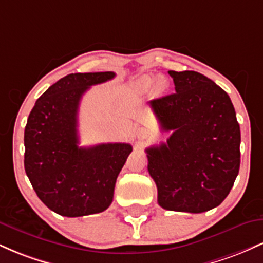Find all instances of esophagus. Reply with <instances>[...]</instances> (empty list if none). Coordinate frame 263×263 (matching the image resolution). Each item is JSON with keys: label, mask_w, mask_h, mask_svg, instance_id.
<instances>
[{"label": "esophagus", "mask_w": 263, "mask_h": 263, "mask_svg": "<svg viewBox=\"0 0 263 263\" xmlns=\"http://www.w3.org/2000/svg\"><path fill=\"white\" fill-rule=\"evenodd\" d=\"M136 135H137L138 140H144V138L148 137V131H147L146 128L141 127V128L137 129V132H136Z\"/></svg>", "instance_id": "esophagus-1"}]
</instances>
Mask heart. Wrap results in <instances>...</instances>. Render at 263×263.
Returning a JSON list of instances; mask_svg holds the SVG:
<instances>
[{"mask_svg": "<svg viewBox=\"0 0 263 263\" xmlns=\"http://www.w3.org/2000/svg\"><path fill=\"white\" fill-rule=\"evenodd\" d=\"M151 84H152V79H151V78H143V79H142V85H143L144 87H148ZM156 87H157V90H163V89H164V87H165L164 80H163V79H157Z\"/></svg>", "mask_w": 263, "mask_h": 263, "instance_id": "1", "label": "heart"}]
</instances>
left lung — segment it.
Wrapping results in <instances>:
<instances>
[{"mask_svg": "<svg viewBox=\"0 0 263 263\" xmlns=\"http://www.w3.org/2000/svg\"><path fill=\"white\" fill-rule=\"evenodd\" d=\"M176 92L151 101L167 143L146 149L163 209L204 213L224 201L240 170V126L219 85L197 71H174Z\"/></svg>", "mask_w": 263, "mask_h": 263, "instance_id": "left-lung-1", "label": "left lung"}]
</instances>
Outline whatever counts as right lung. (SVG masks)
Segmentation results:
<instances>
[{
  "label": "right lung",
  "instance_id": "right-lung-1",
  "mask_svg": "<svg viewBox=\"0 0 263 263\" xmlns=\"http://www.w3.org/2000/svg\"><path fill=\"white\" fill-rule=\"evenodd\" d=\"M114 71L69 74L35 101L25 128V170L43 203L68 218L102 213L112 203L115 184L129 143L79 147L78 111L90 86Z\"/></svg>",
  "mask_w": 263,
  "mask_h": 263
}]
</instances>
